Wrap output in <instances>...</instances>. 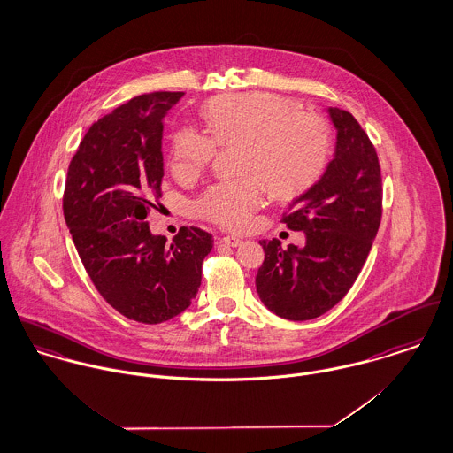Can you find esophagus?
I'll list each match as a JSON object with an SVG mask.
<instances>
[{
	"label": "esophagus",
	"instance_id": "esophagus-1",
	"mask_svg": "<svg viewBox=\"0 0 453 453\" xmlns=\"http://www.w3.org/2000/svg\"><path fill=\"white\" fill-rule=\"evenodd\" d=\"M220 243H224V245L234 249V247H240V245L243 243V240L238 238V236H222V238H220Z\"/></svg>",
	"mask_w": 453,
	"mask_h": 453
}]
</instances>
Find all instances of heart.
<instances>
[{
  "instance_id": "heart-1",
  "label": "heart",
  "mask_w": 453,
  "mask_h": 453,
  "mask_svg": "<svg viewBox=\"0 0 453 453\" xmlns=\"http://www.w3.org/2000/svg\"><path fill=\"white\" fill-rule=\"evenodd\" d=\"M294 102L265 92L222 96L203 105L208 136L182 128L172 139V172L193 177L217 146H240V180L210 186L196 202L198 215L227 229H243L264 202V187L290 198L307 189L330 156L326 121L294 109Z\"/></svg>"
}]
</instances>
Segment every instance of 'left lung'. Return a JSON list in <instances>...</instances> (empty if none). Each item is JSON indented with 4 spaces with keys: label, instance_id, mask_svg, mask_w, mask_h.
I'll return each mask as SVG.
<instances>
[{
    "label": "left lung",
    "instance_id": "obj_1",
    "mask_svg": "<svg viewBox=\"0 0 453 453\" xmlns=\"http://www.w3.org/2000/svg\"><path fill=\"white\" fill-rule=\"evenodd\" d=\"M337 142L326 170L294 198L283 222L303 231L299 249L273 240L258 242L264 262L255 287L264 305L280 318L305 321L330 311L356 281L382 217L379 157L351 112L328 107Z\"/></svg>",
    "mask_w": 453,
    "mask_h": 453
}]
</instances>
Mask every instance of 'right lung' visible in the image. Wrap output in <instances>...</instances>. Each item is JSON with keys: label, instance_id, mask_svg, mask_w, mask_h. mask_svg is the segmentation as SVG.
<instances>
[{"label": "right lung", "instance_id": "obj_1", "mask_svg": "<svg viewBox=\"0 0 453 453\" xmlns=\"http://www.w3.org/2000/svg\"><path fill=\"white\" fill-rule=\"evenodd\" d=\"M182 96H139L96 121L65 179L64 217L90 280L118 312L148 325L191 305L213 247L200 227L168 243L146 222L161 198L163 118Z\"/></svg>", "mask_w": 453, "mask_h": 453}]
</instances>
